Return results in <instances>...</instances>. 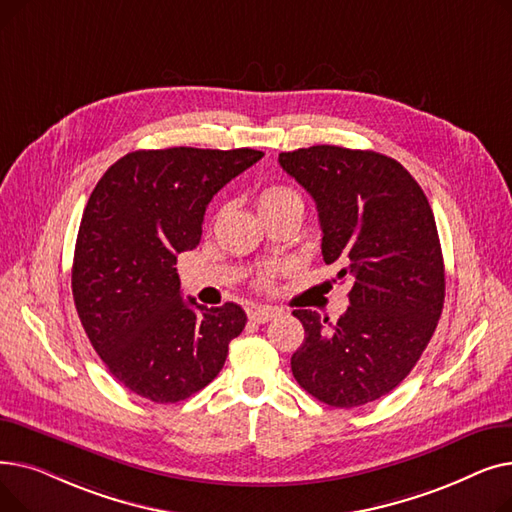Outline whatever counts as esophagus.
I'll use <instances>...</instances> for the list:
<instances>
[{
    "mask_svg": "<svg viewBox=\"0 0 512 512\" xmlns=\"http://www.w3.org/2000/svg\"><path fill=\"white\" fill-rule=\"evenodd\" d=\"M282 311L276 307H253L249 311V319L253 324H267V321H272L274 317H278Z\"/></svg>",
    "mask_w": 512,
    "mask_h": 512,
    "instance_id": "obj_1",
    "label": "esophagus"
}]
</instances>
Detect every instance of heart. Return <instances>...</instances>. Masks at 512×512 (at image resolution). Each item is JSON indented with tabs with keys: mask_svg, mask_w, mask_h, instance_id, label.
Masks as SVG:
<instances>
[{
	"mask_svg": "<svg viewBox=\"0 0 512 512\" xmlns=\"http://www.w3.org/2000/svg\"><path fill=\"white\" fill-rule=\"evenodd\" d=\"M294 205H303V197L288 184H267L257 193V209L261 215H270ZM270 278H272V272H265L261 274L259 282L267 284Z\"/></svg>",
	"mask_w": 512,
	"mask_h": 512,
	"instance_id": "heart-1",
	"label": "heart"
}]
</instances>
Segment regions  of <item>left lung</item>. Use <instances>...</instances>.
Returning <instances> with one entry per match:
<instances>
[{"mask_svg": "<svg viewBox=\"0 0 512 512\" xmlns=\"http://www.w3.org/2000/svg\"><path fill=\"white\" fill-rule=\"evenodd\" d=\"M278 161L317 205L324 261L353 282L336 324L292 311L305 328L292 375L330 407L367 405L407 378L438 326L446 282L432 207L382 153L315 145Z\"/></svg>", "mask_w": 512, "mask_h": 512, "instance_id": "8db88e82", "label": "left lung"}]
</instances>
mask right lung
Returning <instances> with one entry per match:
<instances>
[{
    "instance_id": "right-lung-1",
    "label": "right lung",
    "mask_w": 512,
    "mask_h": 512,
    "mask_svg": "<svg viewBox=\"0 0 512 512\" xmlns=\"http://www.w3.org/2000/svg\"><path fill=\"white\" fill-rule=\"evenodd\" d=\"M263 157L255 149H141L101 176L80 222L72 297L114 378L147 400L205 388L247 324L236 303L182 299L176 257L193 251L213 195Z\"/></svg>"
}]
</instances>
